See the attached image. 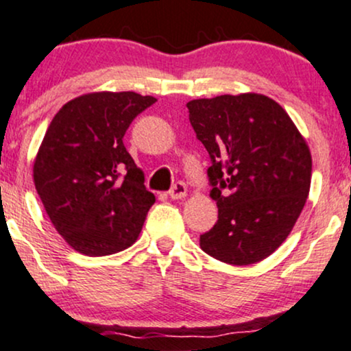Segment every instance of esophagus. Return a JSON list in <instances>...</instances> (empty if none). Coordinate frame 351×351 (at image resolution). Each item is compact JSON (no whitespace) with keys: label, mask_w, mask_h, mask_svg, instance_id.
<instances>
[{"label":"esophagus","mask_w":351,"mask_h":351,"mask_svg":"<svg viewBox=\"0 0 351 351\" xmlns=\"http://www.w3.org/2000/svg\"><path fill=\"white\" fill-rule=\"evenodd\" d=\"M186 193H188L186 184L178 182V183L173 184V188L169 190V198H171V199H182V198H184V196H186Z\"/></svg>","instance_id":"34e87169"}]
</instances>
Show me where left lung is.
<instances>
[{
	"label": "left lung",
	"mask_w": 351,
	"mask_h": 351,
	"mask_svg": "<svg viewBox=\"0 0 351 351\" xmlns=\"http://www.w3.org/2000/svg\"><path fill=\"white\" fill-rule=\"evenodd\" d=\"M186 106L211 158L210 196L218 206V221L199 246L238 267L265 260L287 240L310 193L305 138L265 95H221Z\"/></svg>",
	"instance_id": "1"
}]
</instances>
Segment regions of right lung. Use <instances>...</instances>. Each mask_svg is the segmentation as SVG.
I'll return each mask as SVG.
<instances>
[{
  "mask_svg": "<svg viewBox=\"0 0 351 351\" xmlns=\"http://www.w3.org/2000/svg\"><path fill=\"white\" fill-rule=\"evenodd\" d=\"M155 101L134 91L88 93L49 123L34 158V186L56 232L78 253L113 255L140 237L155 195L123 136Z\"/></svg>",
  "mask_w": 351,
  "mask_h": 351,
  "instance_id": "obj_1",
  "label": "right lung"
}]
</instances>
